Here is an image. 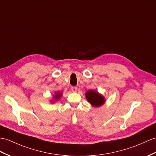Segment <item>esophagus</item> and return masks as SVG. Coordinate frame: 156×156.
I'll return each mask as SVG.
<instances>
[{
	"label": "esophagus",
	"instance_id": "esophagus-1",
	"mask_svg": "<svg viewBox=\"0 0 156 156\" xmlns=\"http://www.w3.org/2000/svg\"><path fill=\"white\" fill-rule=\"evenodd\" d=\"M77 88L76 87H71V91H72V92L75 93L76 91H77Z\"/></svg>",
	"mask_w": 156,
	"mask_h": 156
}]
</instances>
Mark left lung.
I'll return each mask as SVG.
<instances>
[{
    "label": "left lung",
    "instance_id": "left-lung-1",
    "mask_svg": "<svg viewBox=\"0 0 156 156\" xmlns=\"http://www.w3.org/2000/svg\"><path fill=\"white\" fill-rule=\"evenodd\" d=\"M87 101L94 107H99L106 102L105 97L95 90H89L85 93Z\"/></svg>",
    "mask_w": 156,
    "mask_h": 156
}]
</instances>
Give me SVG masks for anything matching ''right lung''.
Segmentation results:
<instances>
[{
	"instance_id": "1",
	"label": "right lung",
	"mask_w": 156,
	"mask_h": 156,
	"mask_svg": "<svg viewBox=\"0 0 156 156\" xmlns=\"http://www.w3.org/2000/svg\"><path fill=\"white\" fill-rule=\"evenodd\" d=\"M62 92H55L54 94V97L52 98V100H50L49 101L52 102V103H54V102L59 100V98L62 96Z\"/></svg>"
}]
</instances>
